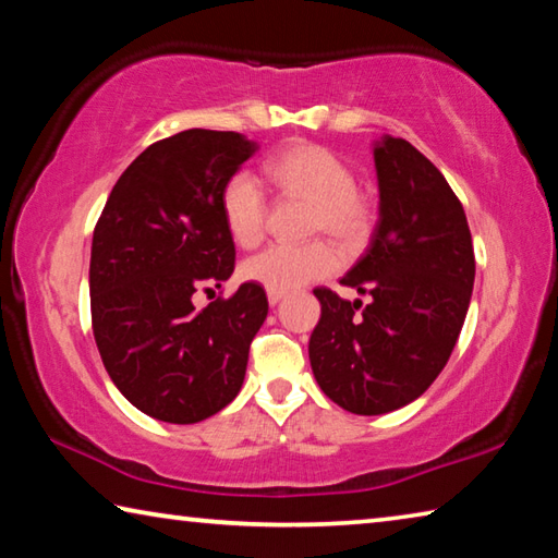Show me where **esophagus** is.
<instances>
[{"mask_svg": "<svg viewBox=\"0 0 558 558\" xmlns=\"http://www.w3.org/2000/svg\"><path fill=\"white\" fill-rule=\"evenodd\" d=\"M280 300H282V292H276V290H268V302H270V305H272V307H276Z\"/></svg>", "mask_w": 558, "mask_h": 558, "instance_id": "1", "label": "esophagus"}]
</instances>
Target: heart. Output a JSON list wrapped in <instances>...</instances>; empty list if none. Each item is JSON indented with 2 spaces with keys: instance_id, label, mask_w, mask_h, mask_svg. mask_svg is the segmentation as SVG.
Wrapping results in <instances>:
<instances>
[{
  "instance_id": "b5f03b06",
  "label": "heart",
  "mask_w": 558,
  "mask_h": 558,
  "mask_svg": "<svg viewBox=\"0 0 558 558\" xmlns=\"http://www.w3.org/2000/svg\"><path fill=\"white\" fill-rule=\"evenodd\" d=\"M263 177L286 194H298L315 204L313 231H325L337 241L354 245L364 241L372 226V211L359 196L356 179L332 149L300 143L286 147L263 162ZM221 214L226 229L243 248L258 245L266 233V196L253 174L235 172L221 192ZM339 266L332 245L313 241L305 245L276 243L245 258L241 276L266 290L288 292L319 280Z\"/></svg>"
}]
</instances>
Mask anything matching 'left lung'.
I'll return each mask as SVG.
<instances>
[{
  "label": "left lung",
  "instance_id": "left-lung-1",
  "mask_svg": "<svg viewBox=\"0 0 558 558\" xmlns=\"http://www.w3.org/2000/svg\"><path fill=\"white\" fill-rule=\"evenodd\" d=\"M379 221L369 248L342 278L362 300L317 288L323 315L310 364L344 411L381 415L438 379L465 323L475 253L465 211L436 165L401 137L372 145Z\"/></svg>",
  "mask_w": 558,
  "mask_h": 558
}]
</instances>
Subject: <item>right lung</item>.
<instances>
[{
  "instance_id": "obj_1",
  "label": "right lung",
  "mask_w": 558,
  "mask_h": 558,
  "mask_svg": "<svg viewBox=\"0 0 558 558\" xmlns=\"http://www.w3.org/2000/svg\"><path fill=\"white\" fill-rule=\"evenodd\" d=\"M258 143L184 130L149 145L102 209L90 245L93 335L112 384L147 415L199 423L239 396L268 298L243 282L202 313L192 295L231 278L235 245L223 184Z\"/></svg>"
}]
</instances>
